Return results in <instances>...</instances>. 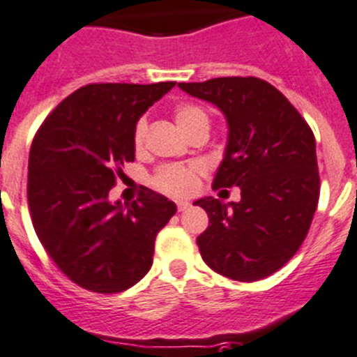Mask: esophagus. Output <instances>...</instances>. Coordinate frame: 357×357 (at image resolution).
I'll return each mask as SVG.
<instances>
[{
	"mask_svg": "<svg viewBox=\"0 0 357 357\" xmlns=\"http://www.w3.org/2000/svg\"><path fill=\"white\" fill-rule=\"evenodd\" d=\"M190 208V202L188 201H179L178 202V211H186Z\"/></svg>",
	"mask_w": 357,
	"mask_h": 357,
	"instance_id": "1",
	"label": "esophagus"
}]
</instances>
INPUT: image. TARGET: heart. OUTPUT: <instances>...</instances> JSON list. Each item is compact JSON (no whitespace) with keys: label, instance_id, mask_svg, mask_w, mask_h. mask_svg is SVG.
Instances as JSON below:
<instances>
[{"label":"heart","instance_id":"1","mask_svg":"<svg viewBox=\"0 0 357 357\" xmlns=\"http://www.w3.org/2000/svg\"><path fill=\"white\" fill-rule=\"evenodd\" d=\"M174 119L183 133L197 128V126H208L209 128L208 112L197 103H179L174 109ZM146 128H148V123L144 118H141L135 125V130H133V144L137 149H141L144 144ZM202 176H204V169L197 163L165 165L155 174L153 185L160 192L171 195V197H188V195L197 192Z\"/></svg>","mask_w":357,"mask_h":357}]
</instances>
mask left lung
<instances>
[{"label":"left lung","instance_id":"8db88e82","mask_svg":"<svg viewBox=\"0 0 357 357\" xmlns=\"http://www.w3.org/2000/svg\"><path fill=\"white\" fill-rule=\"evenodd\" d=\"M178 86L225 116L227 146L213 188L241 190L238 202H194L209 216V227L197 238L202 261L238 282L266 278L298 252L317 209L314 133L292 103L262 79L218 77Z\"/></svg>","mask_w":357,"mask_h":357}]
</instances>
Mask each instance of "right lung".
<instances>
[{
	"instance_id": "1",
	"label": "right lung",
	"mask_w": 357,
	"mask_h": 357,
	"mask_svg": "<svg viewBox=\"0 0 357 357\" xmlns=\"http://www.w3.org/2000/svg\"><path fill=\"white\" fill-rule=\"evenodd\" d=\"M174 84H88L66 96L33 139V227L56 266L88 291L123 292L144 278L156 234L174 216V202L149 188L133 202L109 199L123 163L135 158L139 118Z\"/></svg>"
}]
</instances>
